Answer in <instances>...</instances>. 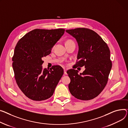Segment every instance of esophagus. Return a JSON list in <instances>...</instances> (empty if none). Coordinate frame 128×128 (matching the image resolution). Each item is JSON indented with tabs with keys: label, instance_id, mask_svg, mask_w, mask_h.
<instances>
[{
	"label": "esophagus",
	"instance_id": "esophagus-1",
	"mask_svg": "<svg viewBox=\"0 0 128 128\" xmlns=\"http://www.w3.org/2000/svg\"><path fill=\"white\" fill-rule=\"evenodd\" d=\"M66 71H67V70L66 69H64V74H67V72H66Z\"/></svg>",
	"mask_w": 128,
	"mask_h": 128
}]
</instances>
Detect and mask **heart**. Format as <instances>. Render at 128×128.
I'll return each mask as SVG.
<instances>
[{
	"label": "heart",
	"mask_w": 128,
	"mask_h": 128,
	"mask_svg": "<svg viewBox=\"0 0 128 128\" xmlns=\"http://www.w3.org/2000/svg\"><path fill=\"white\" fill-rule=\"evenodd\" d=\"M69 41H70V40H67V42H69Z\"/></svg>",
	"instance_id": "obj_1"
}]
</instances>
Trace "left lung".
I'll return each mask as SVG.
<instances>
[{
    "label": "left lung",
    "mask_w": 128,
    "mask_h": 128,
    "mask_svg": "<svg viewBox=\"0 0 128 128\" xmlns=\"http://www.w3.org/2000/svg\"><path fill=\"white\" fill-rule=\"evenodd\" d=\"M66 31L72 36L78 44L75 65L86 68L80 74L77 70L70 69L67 71L70 79L69 90L78 99H92L104 90L108 81L112 66L109 48L103 39L91 29L78 28Z\"/></svg>",
    "instance_id": "left-lung-1"
}]
</instances>
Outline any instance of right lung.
I'll use <instances>...</instances> for the list:
<instances>
[{
    "label": "right lung",
    "mask_w": 128,
    "mask_h": 128,
    "mask_svg": "<svg viewBox=\"0 0 128 128\" xmlns=\"http://www.w3.org/2000/svg\"><path fill=\"white\" fill-rule=\"evenodd\" d=\"M65 29H34L17 43L12 66L18 86L26 96L34 101L52 97L64 70L54 65L42 70V58L51 53L52 47L64 34Z\"/></svg>",
    "instance_id": "1"
}]
</instances>
